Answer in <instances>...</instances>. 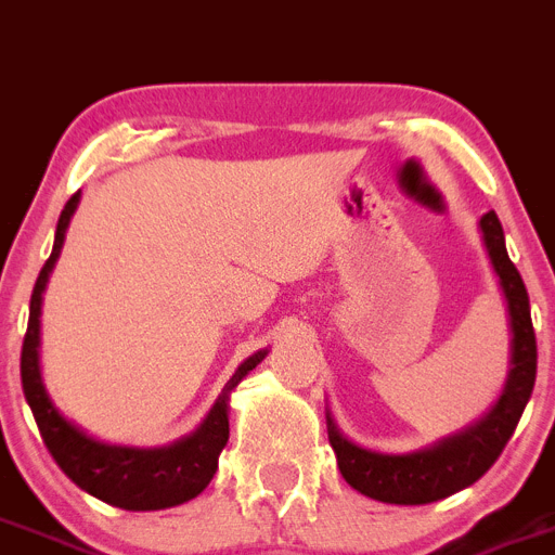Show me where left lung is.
<instances>
[{
	"mask_svg": "<svg viewBox=\"0 0 555 555\" xmlns=\"http://www.w3.org/2000/svg\"><path fill=\"white\" fill-rule=\"evenodd\" d=\"M480 231H483L486 250L494 264V273L500 276L505 301H508L511 335H514L511 337V371L503 397L491 408L489 416L480 418L475 427L444 438L441 444L430 447V450L411 452V455H383V452L351 444L349 438L337 433L335 422L326 416L337 469L346 483L365 498H374L379 503L424 505L466 489L483 478L491 464L498 461L508 438L517 430L525 404L531 399L533 383H537V335H533L531 324L528 291H525L517 264L508 259L503 225L494 211L480 218Z\"/></svg>",
	"mask_w": 555,
	"mask_h": 555,
	"instance_id": "1",
	"label": "left lung"
}]
</instances>
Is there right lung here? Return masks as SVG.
I'll return each instance as SVG.
<instances>
[{
  "label": "right lung",
  "instance_id": "obj_1",
  "mask_svg": "<svg viewBox=\"0 0 555 555\" xmlns=\"http://www.w3.org/2000/svg\"><path fill=\"white\" fill-rule=\"evenodd\" d=\"M80 192L66 201L61 218H57L55 245H52L50 259L44 262L36 279L30 296V321L24 332L22 344V388L24 399L30 404L33 418L38 424V433L44 438L47 450L55 457V464L64 469L66 478L77 483L91 498L103 500L108 505H117L125 511H158L181 505L186 500L197 498L209 486V480L218 472V455L229 441V393L250 369H257L259 360L268 351H257L254 358L245 360L234 377L225 383L223 393L218 397L215 408L209 411L206 422L192 433L190 438L158 450H137V447H111L100 444L94 438L77 430L75 424L66 422L55 411L41 383L38 371V315H41V293L50 279L52 264H55L61 245L66 237V225L75 215Z\"/></svg>",
  "mask_w": 555,
  "mask_h": 555
}]
</instances>
